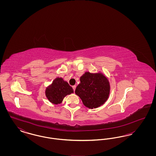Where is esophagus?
Returning <instances> with one entry per match:
<instances>
[{
	"mask_svg": "<svg viewBox=\"0 0 156 156\" xmlns=\"http://www.w3.org/2000/svg\"><path fill=\"white\" fill-rule=\"evenodd\" d=\"M73 89L74 90V91H75V90L76 89V86L75 85H74V86H73Z\"/></svg>",
	"mask_w": 156,
	"mask_h": 156,
	"instance_id": "esophagus-1",
	"label": "esophagus"
}]
</instances>
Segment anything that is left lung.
Segmentation results:
<instances>
[{
	"label": "left lung",
	"instance_id": "obj_1",
	"mask_svg": "<svg viewBox=\"0 0 156 156\" xmlns=\"http://www.w3.org/2000/svg\"><path fill=\"white\" fill-rule=\"evenodd\" d=\"M80 81L75 92L80 97L86 107L96 108L103 105L108 99L110 85L103 75L85 73L81 77Z\"/></svg>",
	"mask_w": 156,
	"mask_h": 156
}]
</instances>
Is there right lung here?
<instances>
[{"label": "right lung", "instance_id": "obj_1", "mask_svg": "<svg viewBox=\"0 0 156 156\" xmlns=\"http://www.w3.org/2000/svg\"><path fill=\"white\" fill-rule=\"evenodd\" d=\"M73 89L67 82L62 78H57L47 89L45 94L48 100L53 104H60L67 95L73 93Z\"/></svg>", "mask_w": 156, "mask_h": 156}]
</instances>
